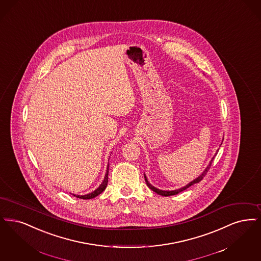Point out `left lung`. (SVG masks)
I'll return each mask as SVG.
<instances>
[{"instance_id": "1", "label": "left lung", "mask_w": 261, "mask_h": 261, "mask_svg": "<svg viewBox=\"0 0 261 261\" xmlns=\"http://www.w3.org/2000/svg\"><path fill=\"white\" fill-rule=\"evenodd\" d=\"M215 159V157L213 158V160L211 161V163L208 164V166L206 167V169L204 170V172L198 177V178H196L195 180H193V181L190 182L189 184H187L186 186H184V187H182L180 189H177V190H173V191H163V190H160V189H157V188H155L154 186H152L149 182H148L147 178H146V176L144 175V177H145V181L147 183V186L152 190V191H154L155 193H157V194H159V195H162V196H165V197H168V196H172V195H176V194H178V193L182 192V191H184L185 189H187L188 187H190L191 185L193 184H195V183H198V182L201 181L203 178L204 177V175L206 174V172L208 171V170L211 169V166H212V163H213V161Z\"/></svg>"}]
</instances>
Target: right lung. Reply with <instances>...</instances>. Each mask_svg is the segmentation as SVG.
Here are the masks:
<instances>
[{
  "instance_id": "add662e5",
  "label": "right lung",
  "mask_w": 261,
  "mask_h": 261,
  "mask_svg": "<svg viewBox=\"0 0 261 261\" xmlns=\"http://www.w3.org/2000/svg\"><path fill=\"white\" fill-rule=\"evenodd\" d=\"M108 170H109V165H108V167H107V172H106V174H105V177H104V180L101 183V185L96 189V190H94L93 192L90 193V194H88V195H84V196H80V195H74V196H76L77 198H80V199H83V200H89V199H92V198H94V197H96V196H98L100 193L103 192L104 190H105V188H106V186H107V182H108Z\"/></svg>"
}]
</instances>
